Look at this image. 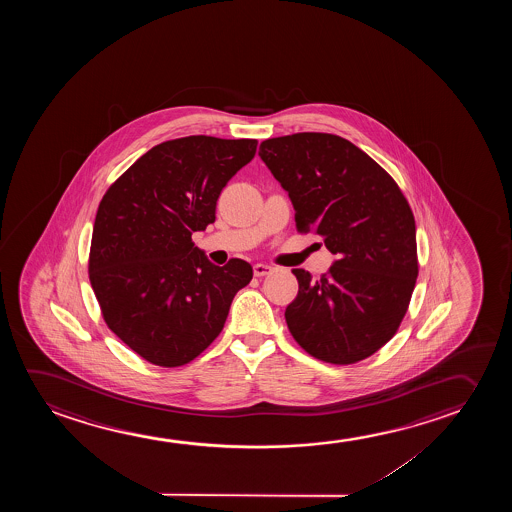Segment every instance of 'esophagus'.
Listing matches in <instances>:
<instances>
[{
	"mask_svg": "<svg viewBox=\"0 0 512 512\" xmlns=\"http://www.w3.org/2000/svg\"><path fill=\"white\" fill-rule=\"evenodd\" d=\"M271 271H273V267L267 266V264H255L253 266L255 276H267V274H271Z\"/></svg>",
	"mask_w": 512,
	"mask_h": 512,
	"instance_id": "34e87169",
	"label": "esophagus"
}]
</instances>
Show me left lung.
Wrapping results in <instances>:
<instances>
[{
	"label": "left lung",
	"instance_id": "1",
	"mask_svg": "<svg viewBox=\"0 0 512 512\" xmlns=\"http://www.w3.org/2000/svg\"><path fill=\"white\" fill-rule=\"evenodd\" d=\"M259 155L287 190L297 231L322 236L336 255L320 280L292 269L299 292L285 311L290 334L329 364L371 357L399 330L418 276L406 196L378 162L336 134L271 138Z\"/></svg>",
	"mask_w": 512,
	"mask_h": 512
}]
</instances>
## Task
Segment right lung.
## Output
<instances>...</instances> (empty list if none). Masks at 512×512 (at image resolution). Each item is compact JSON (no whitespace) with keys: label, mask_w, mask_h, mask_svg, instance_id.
<instances>
[{"label":"right lung","mask_w":512,"mask_h":512,"mask_svg":"<svg viewBox=\"0 0 512 512\" xmlns=\"http://www.w3.org/2000/svg\"><path fill=\"white\" fill-rule=\"evenodd\" d=\"M257 140L185 136L141 155L99 203L89 280L108 329L159 367L199 357L224 329L252 266L211 264L192 232L215 222L220 192Z\"/></svg>","instance_id":"1"}]
</instances>
